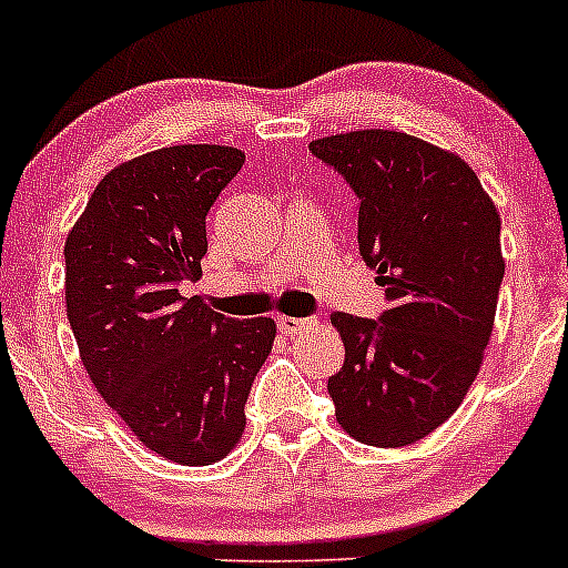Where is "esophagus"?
Returning <instances> with one entry per match:
<instances>
[{"mask_svg":"<svg viewBox=\"0 0 568 568\" xmlns=\"http://www.w3.org/2000/svg\"><path fill=\"white\" fill-rule=\"evenodd\" d=\"M311 326H316V318H291V316H283V318L277 321V329L283 332L285 337L302 335V332L311 329Z\"/></svg>","mask_w":568,"mask_h":568,"instance_id":"34e87169","label":"esophagus"}]
</instances>
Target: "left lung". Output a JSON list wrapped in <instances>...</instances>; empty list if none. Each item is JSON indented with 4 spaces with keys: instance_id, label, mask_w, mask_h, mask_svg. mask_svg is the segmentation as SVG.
I'll use <instances>...</instances> for the list:
<instances>
[{
    "instance_id": "left-lung-1",
    "label": "left lung",
    "mask_w": 568,
    "mask_h": 568,
    "mask_svg": "<svg viewBox=\"0 0 568 568\" xmlns=\"http://www.w3.org/2000/svg\"><path fill=\"white\" fill-rule=\"evenodd\" d=\"M359 197V255L390 311L332 313L346 359L329 398L346 434L400 448L464 400L491 337L506 261L500 214L464 159L387 129L311 142Z\"/></svg>"
}]
</instances>
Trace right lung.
<instances>
[{
  "mask_svg": "<svg viewBox=\"0 0 568 568\" xmlns=\"http://www.w3.org/2000/svg\"><path fill=\"white\" fill-rule=\"evenodd\" d=\"M244 153L170 145L118 164L65 239V307L95 390L145 448L203 467L236 448L272 352V318L233 321L181 296L200 280L205 216Z\"/></svg>",
  "mask_w": 568,
  "mask_h": 568,
  "instance_id": "obj_1",
  "label": "right lung"
}]
</instances>
